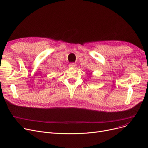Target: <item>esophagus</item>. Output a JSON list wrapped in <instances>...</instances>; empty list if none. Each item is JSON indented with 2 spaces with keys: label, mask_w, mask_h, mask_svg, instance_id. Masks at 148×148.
I'll return each instance as SVG.
<instances>
[{
  "label": "esophagus",
  "mask_w": 148,
  "mask_h": 148,
  "mask_svg": "<svg viewBox=\"0 0 148 148\" xmlns=\"http://www.w3.org/2000/svg\"><path fill=\"white\" fill-rule=\"evenodd\" d=\"M76 66H77V65H76L75 64L72 63V64H69V67H70V68H75Z\"/></svg>",
  "instance_id": "34e87169"
}]
</instances>
